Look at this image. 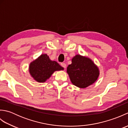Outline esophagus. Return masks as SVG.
<instances>
[{
	"label": "esophagus",
	"instance_id": "obj_1",
	"mask_svg": "<svg viewBox=\"0 0 128 128\" xmlns=\"http://www.w3.org/2000/svg\"><path fill=\"white\" fill-rule=\"evenodd\" d=\"M61 66L62 67H63L64 69H66V65L65 63H61Z\"/></svg>",
	"mask_w": 128,
	"mask_h": 128
}]
</instances>
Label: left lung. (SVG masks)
Masks as SVG:
<instances>
[{
  "label": "left lung",
  "mask_w": 128,
  "mask_h": 128,
  "mask_svg": "<svg viewBox=\"0 0 128 128\" xmlns=\"http://www.w3.org/2000/svg\"><path fill=\"white\" fill-rule=\"evenodd\" d=\"M66 72L72 83L78 88H85L94 84L100 75L98 67L86 56L75 55L72 64L67 68Z\"/></svg>",
  "instance_id": "obj_1"
}]
</instances>
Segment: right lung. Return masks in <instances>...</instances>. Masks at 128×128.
<instances>
[{"label":"right lung","instance_id":"obj_1","mask_svg":"<svg viewBox=\"0 0 128 128\" xmlns=\"http://www.w3.org/2000/svg\"><path fill=\"white\" fill-rule=\"evenodd\" d=\"M63 70L56 62L50 60L47 54H42L31 62L28 67L31 76L38 82H44L56 71Z\"/></svg>","mask_w":128,"mask_h":128}]
</instances>
